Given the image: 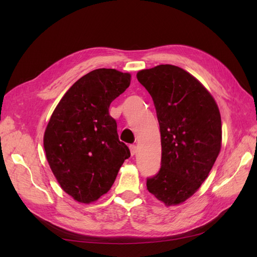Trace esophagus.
<instances>
[{"instance_id": "1", "label": "esophagus", "mask_w": 257, "mask_h": 257, "mask_svg": "<svg viewBox=\"0 0 257 257\" xmlns=\"http://www.w3.org/2000/svg\"><path fill=\"white\" fill-rule=\"evenodd\" d=\"M130 150H131V154L134 155L137 152V147L135 145H131L130 146Z\"/></svg>"}]
</instances>
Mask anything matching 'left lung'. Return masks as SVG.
<instances>
[{"mask_svg":"<svg viewBox=\"0 0 257 257\" xmlns=\"http://www.w3.org/2000/svg\"><path fill=\"white\" fill-rule=\"evenodd\" d=\"M150 93L161 132V168L147 189L166 206L190 198L221 150V114L214 98L184 69L162 64L137 73Z\"/></svg>","mask_w":257,"mask_h":257,"instance_id":"8db88e82","label":"left lung"}]
</instances>
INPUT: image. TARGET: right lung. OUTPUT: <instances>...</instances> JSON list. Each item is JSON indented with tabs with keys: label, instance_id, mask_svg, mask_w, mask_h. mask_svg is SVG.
<instances>
[{
	"label": "right lung",
	"instance_id": "obj_1",
	"mask_svg": "<svg viewBox=\"0 0 257 257\" xmlns=\"http://www.w3.org/2000/svg\"><path fill=\"white\" fill-rule=\"evenodd\" d=\"M130 83L127 73L94 69L68 89L46 127L49 166L61 188L79 203L90 204L109 191L130 158L109 114L111 102Z\"/></svg>",
	"mask_w": 257,
	"mask_h": 257
}]
</instances>
